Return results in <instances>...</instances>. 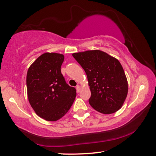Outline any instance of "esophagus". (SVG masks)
Segmentation results:
<instances>
[{"label":"esophagus","instance_id":"esophagus-1","mask_svg":"<svg viewBox=\"0 0 156 156\" xmlns=\"http://www.w3.org/2000/svg\"><path fill=\"white\" fill-rule=\"evenodd\" d=\"M76 90H77V92H80L81 90V87L80 85H77L76 86Z\"/></svg>","mask_w":156,"mask_h":156}]
</instances>
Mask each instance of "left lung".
Instances as JSON below:
<instances>
[{"label": "left lung", "mask_w": 156, "mask_h": 156, "mask_svg": "<svg viewBox=\"0 0 156 156\" xmlns=\"http://www.w3.org/2000/svg\"><path fill=\"white\" fill-rule=\"evenodd\" d=\"M72 55L87 75L91 91L90 106L103 114H111L119 110L128 92L127 79L120 62L99 50Z\"/></svg>", "instance_id": "8db88e82"}]
</instances>
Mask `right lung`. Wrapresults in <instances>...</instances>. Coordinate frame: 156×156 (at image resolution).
<instances>
[{
	"mask_svg": "<svg viewBox=\"0 0 156 156\" xmlns=\"http://www.w3.org/2000/svg\"><path fill=\"white\" fill-rule=\"evenodd\" d=\"M64 56L45 52L31 64L27 87L29 104L39 117L57 121L68 112L76 96L74 87L66 84L61 73Z\"/></svg>",
	"mask_w": 156,
	"mask_h": 156,
	"instance_id": "right-lung-1",
	"label": "right lung"
}]
</instances>
